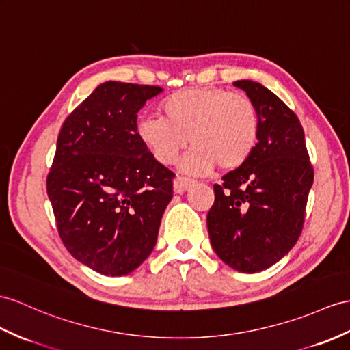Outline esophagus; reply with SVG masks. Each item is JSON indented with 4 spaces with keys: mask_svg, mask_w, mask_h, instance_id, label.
<instances>
[{
    "mask_svg": "<svg viewBox=\"0 0 350 350\" xmlns=\"http://www.w3.org/2000/svg\"><path fill=\"white\" fill-rule=\"evenodd\" d=\"M196 184L194 180H190V178H185V176H176L175 181H174V191L181 194L187 190H190L191 187Z\"/></svg>",
    "mask_w": 350,
    "mask_h": 350,
    "instance_id": "1",
    "label": "esophagus"
}]
</instances>
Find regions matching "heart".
I'll return each mask as SVG.
<instances>
[{
    "instance_id": "obj_1",
    "label": "heart",
    "mask_w": 350,
    "mask_h": 350,
    "mask_svg": "<svg viewBox=\"0 0 350 350\" xmlns=\"http://www.w3.org/2000/svg\"><path fill=\"white\" fill-rule=\"evenodd\" d=\"M161 118L147 117L136 135L161 165H172L187 147L180 167L187 174H209L215 165L234 170L250 160L260 139L261 118L254 100L219 88H187L160 104Z\"/></svg>"
}]
</instances>
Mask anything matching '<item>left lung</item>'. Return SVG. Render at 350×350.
Segmentation results:
<instances>
[{"mask_svg":"<svg viewBox=\"0 0 350 350\" xmlns=\"http://www.w3.org/2000/svg\"><path fill=\"white\" fill-rule=\"evenodd\" d=\"M233 84L258 108L260 139L250 160L214 185L206 224L212 248L227 266L257 273L284 258L298 241L313 167L293 111L260 83Z\"/></svg>","mask_w":350,"mask_h":350,"instance_id":"8db88e82","label":"left lung"}]
</instances>
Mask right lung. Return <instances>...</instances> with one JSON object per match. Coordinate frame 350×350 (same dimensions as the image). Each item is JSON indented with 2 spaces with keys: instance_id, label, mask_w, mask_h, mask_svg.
<instances>
[{
  "instance_id": "obj_1",
  "label": "right lung",
  "mask_w": 350,
  "mask_h": 350,
  "mask_svg": "<svg viewBox=\"0 0 350 350\" xmlns=\"http://www.w3.org/2000/svg\"><path fill=\"white\" fill-rule=\"evenodd\" d=\"M163 92L105 81L65 120L47 194L59 236L84 266L124 276L148 258L172 199L174 174L136 135L138 111Z\"/></svg>"
}]
</instances>
